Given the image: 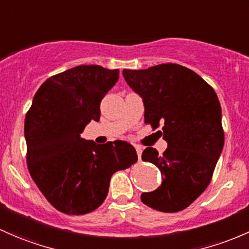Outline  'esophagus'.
<instances>
[{"mask_svg":"<svg viewBox=\"0 0 249 249\" xmlns=\"http://www.w3.org/2000/svg\"><path fill=\"white\" fill-rule=\"evenodd\" d=\"M135 150H137L138 157H139V160H140V157H142V147H139V146H135Z\"/></svg>","mask_w":249,"mask_h":249,"instance_id":"obj_1","label":"esophagus"}]
</instances>
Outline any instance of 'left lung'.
<instances>
[{"instance_id":"left-lung-1","label":"left lung","mask_w":249,"mask_h":249,"mask_svg":"<svg viewBox=\"0 0 249 249\" xmlns=\"http://www.w3.org/2000/svg\"><path fill=\"white\" fill-rule=\"evenodd\" d=\"M122 73L142 98L145 124L162 125L157 133L168 142L162 156L143 150L142 160L158 166L163 181L142 201L160 212L182 211L207 188L224 146L218 97L198 74L175 63Z\"/></svg>"}]
</instances>
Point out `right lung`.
I'll return each instance as SVG.
<instances>
[{"label": "right lung", "instance_id": "add662e5", "mask_svg": "<svg viewBox=\"0 0 249 249\" xmlns=\"http://www.w3.org/2000/svg\"><path fill=\"white\" fill-rule=\"evenodd\" d=\"M119 69L83 65L51 76L33 97L25 119L27 168L47 200L66 214H86L106 200L112 174L138 160L122 140L97 145L80 134L101 117L102 99Z\"/></svg>", "mask_w": 249, "mask_h": 249}]
</instances>
